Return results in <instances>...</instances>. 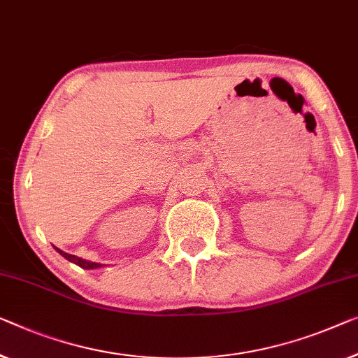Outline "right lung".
Here are the masks:
<instances>
[{"mask_svg": "<svg viewBox=\"0 0 358 358\" xmlns=\"http://www.w3.org/2000/svg\"><path fill=\"white\" fill-rule=\"evenodd\" d=\"M56 250H57V252H59V254L62 255V257H66L67 260H71V262L77 264L78 266H82V268H98V266H101V264H96V262H88V260H83V259L77 257V255H72V254H67V252H64V250L57 249V248H56Z\"/></svg>", "mask_w": 358, "mask_h": 358, "instance_id": "add662e5", "label": "right lung"}]
</instances>
